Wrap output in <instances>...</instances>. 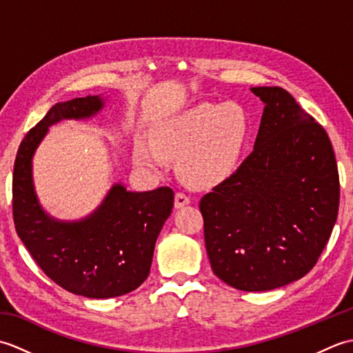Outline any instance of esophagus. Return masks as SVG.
Instances as JSON below:
<instances>
[{"label": "esophagus", "mask_w": 353, "mask_h": 353, "mask_svg": "<svg viewBox=\"0 0 353 353\" xmlns=\"http://www.w3.org/2000/svg\"><path fill=\"white\" fill-rule=\"evenodd\" d=\"M186 205H190V197L186 196L185 192H176V197H174V206L176 209H181Z\"/></svg>", "instance_id": "esophagus-1"}]
</instances>
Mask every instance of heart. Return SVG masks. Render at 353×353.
Returning a JSON list of instances; mask_svg holds the SVG:
<instances>
[{
    "label": "heart",
    "mask_w": 353,
    "mask_h": 353,
    "mask_svg": "<svg viewBox=\"0 0 353 353\" xmlns=\"http://www.w3.org/2000/svg\"><path fill=\"white\" fill-rule=\"evenodd\" d=\"M247 133L249 121L239 104L200 103L157 127L152 144H137L133 161L141 168L157 171L163 157H181L179 171L186 182L219 185L238 168Z\"/></svg>",
    "instance_id": "1"
}]
</instances>
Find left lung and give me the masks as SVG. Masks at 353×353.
<instances>
[{"mask_svg":"<svg viewBox=\"0 0 353 353\" xmlns=\"http://www.w3.org/2000/svg\"><path fill=\"white\" fill-rule=\"evenodd\" d=\"M250 91L264 103L253 152L200 200L215 276L241 291L301 279L336 221L340 179L327 133L279 86Z\"/></svg>","mask_w":353,"mask_h":353,"instance_id":"obj_1","label":"left lung"}]
</instances>
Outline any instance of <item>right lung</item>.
Returning <instances> with one entry per match:
<instances>
[{"label":"right lung","mask_w":353,"mask_h":353,"mask_svg":"<svg viewBox=\"0 0 353 353\" xmlns=\"http://www.w3.org/2000/svg\"><path fill=\"white\" fill-rule=\"evenodd\" d=\"M101 95L56 103L22 139L13 168V220L18 236L43 273L59 287L89 299L137 290L152 267L156 239L171 214L168 186L129 191L114 183L94 212L59 220L42 208L33 182V156L51 125L100 114Z\"/></svg>","instance_id":"right-lung-1"}]
</instances>
